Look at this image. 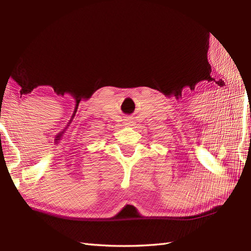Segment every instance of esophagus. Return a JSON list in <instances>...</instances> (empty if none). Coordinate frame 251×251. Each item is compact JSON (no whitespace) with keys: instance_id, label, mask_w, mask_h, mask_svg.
<instances>
[{"instance_id":"esophagus-1","label":"esophagus","mask_w":251,"mask_h":251,"mask_svg":"<svg viewBox=\"0 0 251 251\" xmlns=\"http://www.w3.org/2000/svg\"><path fill=\"white\" fill-rule=\"evenodd\" d=\"M131 123H132L131 119H126V120H125V124H126V125H130Z\"/></svg>"}]
</instances>
